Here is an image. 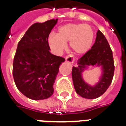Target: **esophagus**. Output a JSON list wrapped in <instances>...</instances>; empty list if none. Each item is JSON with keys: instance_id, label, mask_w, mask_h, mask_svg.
<instances>
[{"instance_id": "esophagus-1", "label": "esophagus", "mask_w": 126, "mask_h": 126, "mask_svg": "<svg viewBox=\"0 0 126 126\" xmlns=\"http://www.w3.org/2000/svg\"><path fill=\"white\" fill-rule=\"evenodd\" d=\"M65 60H66V61H67L68 63H73L74 62L75 58H74L73 55H71V54H70V55H68V56H66V58H65Z\"/></svg>"}]
</instances>
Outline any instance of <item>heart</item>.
I'll use <instances>...</instances> for the list:
<instances>
[{
    "label": "heart",
    "mask_w": 126,
    "mask_h": 126,
    "mask_svg": "<svg viewBox=\"0 0 126 126\" xmlns=\"http://www.w3.org/2000/svg\"><path fill=\"white\" fill-rule=\"evenodd\" d=\"M94 37L93 28L89 24L68 23L58 28V33H51L48 42L56 52L61 53L66 48L69 41L70 48L77 54H82L89 50Z\"/></svg>",
    "instance_id": "heart-1"
}]
</instances>
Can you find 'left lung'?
<instances>
[{
    "mask_svg": "<svg viewBox=\"0 0 126 126\" xmlns=\"http://www.w3.org/2000/svg\"><path fill=\"white\" fill-rule=\"evenodd\" d=\"M89 66H100L102 75L99 82L92 86L84 81L82 73ZM114 71L113 52L104 35L98 30L94 44L91 49L78 60L73 66L72 78L77 94L84 98L94 99L102 96L111 85Z\"/></svg>",
    "mask_w": 126,
    "mask_h": 126,
    "instance_id": "obj_1",
    "label": "left lung"
}]
</instances>
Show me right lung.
<instances>
[{"label":"right lung","mask_w":126,"mask_h":126,"mask_svg":"<svg viewBox=\"0 0 126 126\" xmlns=\"http://www.w3.org/2000/svg\"><path fill=\"white\" fill-rule=\"evenodd\" d=\"M58 19L32 24L17 45L13 76L20 93L33 100L47 99L54 93L59 68L65 60L50 52L48 38Z\"/></svg>","instance_id":"obj_1"}]
</instances>
